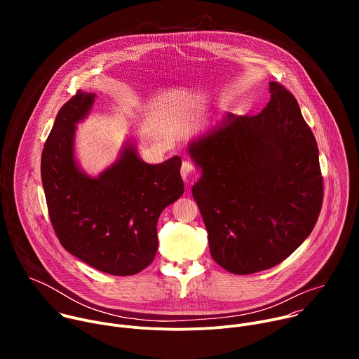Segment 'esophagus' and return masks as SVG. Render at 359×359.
I'll list each match as a JSON object with an SVG mask.
<instances>
[{"mask_svg": "<svg viewBox=\"0 0 359 359\" xmlns=\"http://www.w3.org/2000/svg\"><path fill=\"white\" fill-rule=\"evenodd\" d=\"M180 175L183 177V180L186 183H191L194 179H196V175H194V165L189 161H184L182 163V169H180Z\"/></svg>", "mask_w": 359, "mask_h": 359, "instance_id": "esophagus-1", "label": "esophagus"}]
</instances>
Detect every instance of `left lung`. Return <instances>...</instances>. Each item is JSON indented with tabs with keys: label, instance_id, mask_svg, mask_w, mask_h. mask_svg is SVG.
<instances>
[{
	"label": "left lung",
	"instance_id": "1",
	"mask_svg": "<svg viewBox=\"0 0 359 359\" xmlns=\"http://www.w3.org/2000/svg\"><path fill=\"white\" fill-rule=\"evenodd\" d=\"M255 116L227 112L187 144L191 187L213 260L233 274L280 264L313 231L323 204L316 137L291 92L270 82Z\"/></svg>",
	"mask_w": 359,
	"mask_h": 359
}]
</instances>
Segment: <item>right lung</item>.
Here are the masks:
<instances>
[{
	"label": "right lung",
	"mask_w": 359,
	"mask_h": 359,
	"mask_svg": "<svg viewBox=\"0 0 359 359\" xmlns=\"http://www.w3.org/2000/svg\"><path fill=\"white\" fill-rule=\"evenodd\" d=\"M96 95L78 92L60 109L41 156L49 219L64 248L112 276H133L158 251L161 213L184 191L182 159L150 165L126 139L116 161L88 175L75 153L76 125L88 118Z\"/></svg>",
	"instance_id": "1"
}]
</instances>
